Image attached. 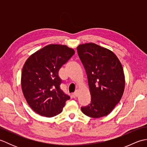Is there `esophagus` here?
Returning <instances> with one entry per match:
<instances>
[{"instance_id": "34e87169", "label": "esophagus", "mask_w": 147, "mask_h": 147, "mask_svg": "<svg viewBox=\"0 0 147 147\" xmlns=\"http://www.w3.org/2000/svg\"><path fill=\"white\" fill-rule=\"evenodd\" d=\"M73 95L74 96H78V90H76V91L73 93Z\"/></svg>"}]
</instances>
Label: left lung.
<instances>
[{"label":"left lung","mask_w":147,"mask_h":147,"mask_svg":"<svg viewBox=\"0 0 147 147\" xmlns=\"http://www.w3.org/2000/svg\"><path fill=\"white\" fill-rule=\"evenodd\" d=\"M88 78L91 103L81 108L84 114L99 118L110 114L123 95L125 78L123 66L114 53L86 43L77 47Z\"/></svg>","instance_id":"left-lung-1"}]
</instances>
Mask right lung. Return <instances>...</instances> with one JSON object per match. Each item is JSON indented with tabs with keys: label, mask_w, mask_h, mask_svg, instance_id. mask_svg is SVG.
Segmentation results:
<instances>
[{
	"label": "right lung",
	"mask_w": 147,
	"mask_h": 147,
	"mask_svg": "<svg viewBox=\"0 0 147 147\" xmlns=\"http://www.w3.org/2000/svg\"><path fill=\"white\" fill-rule=\"evenodd\" d=\"M67 45L50 44L31 55L21 74V88L30 107L42 116L52 117L61 113L70 96L60 88L59 71L74 55Z\"/></svg>",
	"instance_id": "1"
}]
</instances>
